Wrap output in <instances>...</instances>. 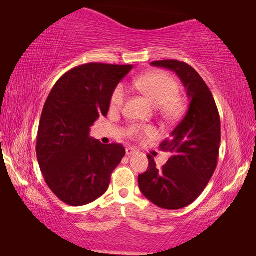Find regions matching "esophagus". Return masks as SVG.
Listing matches in <instances>:
<instances>
[{
    "mask_svg": "<svg viewBox=\"0 0 256 256\" xmlns=\"http://www.w3.org/2000/svg\"><path fill=\"white\" fill-rule=\"evenodd\" d=\"M125 152H126V156H132L133 154H136V149L130 148V146H128L126 150H125Z\"/></svg>",
    "mask_w": 256,
    "mask_h": 256,
    "instance_id": "esophagus-1",
    "label": "esophagus"
}]
</instances>
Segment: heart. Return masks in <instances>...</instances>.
Here are the masks:
<instances>
[{
  "mask_svg": "<svg viewBox=\"0 0 256 256\" xmlns=\"http://www.w3.org/2000/svg\"><path fill=\"white\" fill-rule=\"evenodd\" d=\"M136 86L140 92L146 94L156 106H158L160 114L164 118H172L180 108L178 97L180 86L170 76L164 72H151L136 80ZM126 100V89L123 84L116 86L110 97V108L114 110H120ZM131 133L136 138L154 136V130L151 126L134 125Z\"/></svg>",
  "mask_w": 256,
  "mask_h": 256,
  "instance_id": "b5f03b06",
  "label": "heart"
}]
</instances>
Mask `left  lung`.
Segmentation results:
<instances>
[{
  "mask_svg": "<svg viewBox=\"0 0 256 256\" xmlns=\"http://www.w3.org/2000/svg\"><path fill=\"white\" fill-rule=\"evenodd\" d=\"M151 66L180 76L188 90L190 107L170 138L159 146L172 157L157 168L148 156V170L138 175V188L154 204L177 210L196 201L214 175L222 138L220 116L209 86L192 66L176 60H156Z\"/></svg>",
  "mask_w": 256,
  "mask_h": 256,
  "instance_id": "1",
  "label": "left lung"
}]
</instances>
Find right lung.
Masks as SVG:
<instances>
[{
  "mask_svg": "<svg viewBox=\"0 0 256 256\" xmlns=\"http://www.w3.org/2000/svg\"><path fill=\"white\" fill-rule=\"evenodd\" d=\"M132 66L88 63L60 78L47 97L38 128L36 154L46 184L72 206L102 196L125 156L122 144H102L90 126L107 116L110 97Z\"/></svg>",
  "mask_w": 256,
  "mask_h": 256,
  "instance_id": "1",
  "label": "right lung"
}]
</instances>
